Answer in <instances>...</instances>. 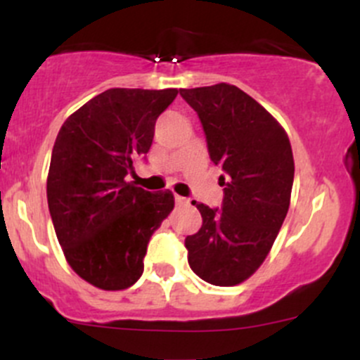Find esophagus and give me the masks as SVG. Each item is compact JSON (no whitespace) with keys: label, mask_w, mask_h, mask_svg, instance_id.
<instances>
[{"label":"esophagus","mask_w":360,"mask_h":360,"mask_svg":"<svg viewBox=\"0 0 360 360\" xmlns=\"http://www.w3.org/2000/svg\"><path fill=\"white\" fill-rule=\"evenodd\" d=\"M176 203H177V205H188L190 200H188V198H184V197H179V195H176Z\"/></svg>","instance_id":"1"}]
</instances>
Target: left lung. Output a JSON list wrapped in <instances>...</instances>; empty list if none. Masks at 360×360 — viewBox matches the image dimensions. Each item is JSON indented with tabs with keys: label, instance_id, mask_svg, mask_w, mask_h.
Wrapping results in <instances>:
<instances>
[{
	"label": "left lung",
	"instance_id": "obj_1",
	"mask_svg": "<svg viewBox=\"0 0 360 360\" xmlns=\"http://www.w3.org/2000/svg\"><path fill=\"white\" fill-rule=\"evenodd\" d=\"M221 165V210L191 202L202 228L184 240L191 270L212 285L242 284L263 264L291 203L294 158L281 123L230 83L181 89Z\"/></svg>",
	"mask_w": 360,
	"mask_h": 360
}]
</instances>
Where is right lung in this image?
Instances as JSON below:
<instances>
[{
  "mask_svg": "<svg viewBox=\"0 0 360 360\" xmlns=\"http://www.w3.org/2000/svg\"><path fill=\"white\" fill-rule=\"evenodd\" d=\"M176 96L110 89L72 112L53 144L46 198L57 240L69 266L104 291L139 281L148 242L174 209L172 191L151 193L125 177Z\"/></svg>",
  "mask_w": 360,
  "mask_h": 360,
  "instance_id": "obj_1",
  "label": "right lung"
}]
</instances>
